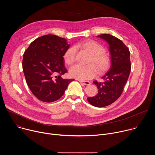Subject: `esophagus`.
<instances>
[{"instance_id":"34e87169","label":"esophagus","mask_w":155,"mask_h":155,"mask_svg":"<svg viewBox=\"0 0 155 155\" xmlns=\"http://www.w3.org/2000/svg\"><path fill=\"white\" fill-rule=\"evenodd\" d=\"M80 82L83 83L84 85H89L91 84L90 81H80Z\"/></svg>"}]
</instances>
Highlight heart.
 Listing matches in <instances>:
<instances>
[{
	"label": "heart",
	"instance_id": "obj_1",
	"mask_svg": "<svg viewBox=\"0 0 155 155\" xmlns=\"http://www.w3.org/2000/svg\"><path fill=\"white\" fill-rule=\"evenodd\" d=\"M77 47H81L89 51L92 55L90 60V64H77L69 70L71 77L80 80H86L93 78L97 72L105 71L109 64L110 59L108 55L104 53V47L98 42L88 40L78 43ZM76 48L71 47L66 50L63 55L64 62L69 65H72L75 61ZM98 69H97V68Z\"/></svg>",
	"mask_w": 155,
	"mask_h": 155
}]
</instances>
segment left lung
<instances>
[{
  "mask_svg": "<svg viewBox=\"0 0 155 155\" xmlns=\"http://www.w3.org/2000/svg\"><path fill=\"white\" fill-rule=\"evenodd\" d=\"M97 37L108 43L110 66L101 78L103 81H93L99 89L98 94L87 99L93 106L103 107L112 104L121 95L131 65L129 50L121 40L110 34H101Z\"/></svg>",
  "mask_w": 155,
  "mask_h": 155,
  "instance_id": "obj_1",
  "label": "left lung"
}]
</instances>
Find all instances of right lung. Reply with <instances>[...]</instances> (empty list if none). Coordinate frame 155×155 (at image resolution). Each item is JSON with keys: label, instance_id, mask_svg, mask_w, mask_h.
Returning <instances> with one entry per match:
<instances>
[{"label": "right lung", "instance_id": "right-lung-1", "mask_svg": "<svg viewBox=\"0 0 155 155\" xmlns=\"http://www.w3.org/2000/svg\"><path fill=\"white\" fill-rule=\"evenodd\" d=\"M69 47L66 39L48 34L36 38L25 51L23 72L29 89L39 100H58L74 80L61 77L68 72L63 55Z\"/></svg>", "mask_w": 155, "mask_h": 155}]
</instances>
